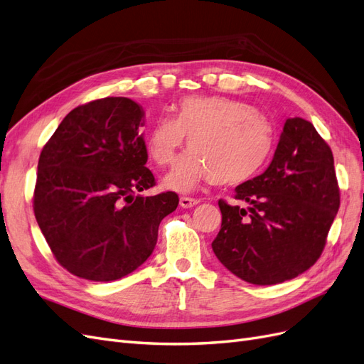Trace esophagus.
<instances>
[{"mask_svg":"<svg viewBox=\"0 0 364 364\" xmlns=\"http://www.w3.org/2000/svg\"><path fill=\"white\" fill-rule=\"evenodd\" d=\"M179 203L182 208H193L196 206L197 203H199V200L197 199H193V197H186V196H182L179 199Z\"/></svg>","mask_w":364,"mask_h":364,"instance_id":"34e87169","label":"esophagus"}]
</instances>
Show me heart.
Segmentation results:
<instances>
[{
    "mask_svg": "<svg viewBox=\"0 0 364 364\" xmlns=\"http://www.w3.org/2000/svg\"><path fill=\"white\" fill-rule=\"evenodd\" d=\"M188 138V153L165 178V186L188 193L209 179L232 186L255 176L273 147L270 121L250 105L228 97H186L174 105L173 119L151 126L146 149L159 167H168Z\"/></svg>",
    "mask_w": 364,
    "mask_h": 364,
    "instance_id": "b5f03b06",
    "label": "heart"
}]
</instances>
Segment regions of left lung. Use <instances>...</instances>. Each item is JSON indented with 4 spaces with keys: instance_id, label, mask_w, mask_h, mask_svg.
I'll return each instance as SVG.
<instances>
[{
    "instance_id": "obj_1",
    "label": "left lung",
    "mask_w": 364,
    "mask_h": 364,
    "mask_svg": "<svg viewBox=\"0 0 364 364\" xmlns=\"http://www.w3.org/2000/svg\"><path fill=\"white\" fill-rule=\"evenodd\" d=\"M247 208L218 200V261L255 285L296 278L322 255L340 206L333 151L304 118L285 121L267 170L235 188Z\"/></svg>"
}]
</instances>
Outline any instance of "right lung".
Segmentation results:
<instances>
[{"label": "right lung", "instance_id": "1", "mask_svg": "<svg viewBox=\"0 0 364 364\" xmlns=\"http://www.w3.org/2000/svg\"><path fill=\"white\" fill-rule=\"evenodd\" d=\"M142 126L134 100L100 98L73 109L41 151L35 217L75 277L107 282L136 270L156 246L162 218L178 208L173 191L135 196L156 185Z\"/></svg>", "mask_w": 364, "mask_h": 364}]
</instances>
